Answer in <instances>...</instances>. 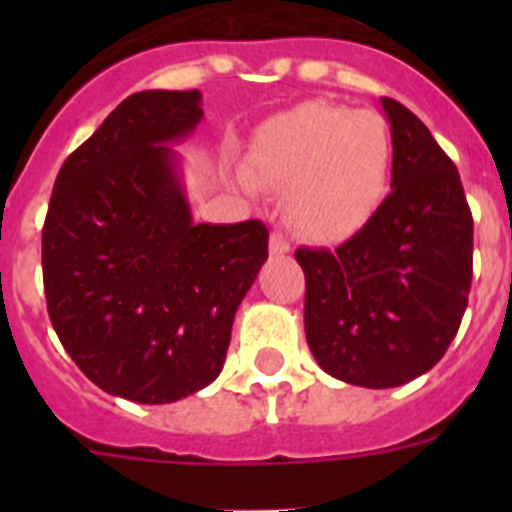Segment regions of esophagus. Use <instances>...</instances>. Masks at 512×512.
Instances as JSON below:
<instances>
[{
  "instance_id": "esophagus-1",
  "label": "esophagus",
  "mask_w": 512,
  "mask_h": 512,
  "mask_svg": "<svg viewBox=\"0 0 512 512\" xmlns=\"http://www.w3.org/2000/svg\"><path fill=\"white\" fill-rule=\"evenodd\" d=\"M289 248H292V243L287 241V238H284L282 233H271V238H269V251L274 253V256H284V253H289Z\"/></svg>"
}]
</instances>
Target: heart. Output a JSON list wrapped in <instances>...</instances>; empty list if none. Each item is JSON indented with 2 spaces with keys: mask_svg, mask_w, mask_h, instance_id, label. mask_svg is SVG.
I'll list each match as a JSON object with an SVG mask.
<instances>
[{
  "mask_svg": "<svg viewBox=\"0 0 512 512\" xmlns=\"http://www.w3.org/2000/svg\"><path fill=\"white\" fill-rule=\"evenodd\" d=\"M251 164L261 187L287 192V215L300 233L343 241L382 205L392 138L377 112L302 102L261 128Z\"/></svg>",
  "mask_w": 512,
  "mask_h": 512,
  "instance_id": "1",
  "label": "heart"
}]
</instances>
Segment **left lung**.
I'll return each instance as SVG.
<instances>
[{"label":"left lung","mask_w":512,"mask_h":512,"mask_svg":"<svg viewBox=\"0 0 512 512\" xmlns=\"http://www.w3.org/2000/svg\"><path fill=\"white\" fill-rule=\"evenodd\" d=\"M392 192L346 243L297 248L305 333L330 377L387 390L420 377L454 341L472 287L474 220L459 171L431 130L382 97Z\"/></svg>","instance_id":"1"}]
</instances>
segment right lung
Masks as SVG:
<instances>
[{
	"label": "right lung",
	"mask_w": 512,
	"mask_h": 512,
	"mask_svg": "<svg viewBox=\"0 0 512 512\" xmlns=\"http://www.w3.org/2000/svg\"><path fill=\"white\" fill-rule=\"evenodd\" d=\"M202 94L122 99L66 161L43 225L48 315L99 390L143 405L215 382L235 310L269 256L261 220L192 223L176 153Z\"/></svg>",
	"instance_id": "obj_1"
}]
</instances>
